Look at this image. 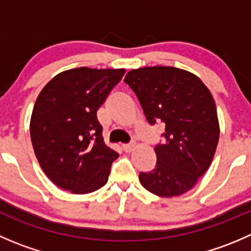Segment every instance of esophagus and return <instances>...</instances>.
I'll use <instances>...</instances> for the list:
<instances>
[{
	"label": "esophagus",
	"mask_w": 251,
	"mask_h": 251,
	"mask_svg": "<svg viewBox=\"0 0 251 251\" xmlns=\"http://www.w3.org/2000/svg\"><path fill=\"white\" fill-rule=\"evenodd\" d=\"M123 149H124V151H125V153H130V151H132L133 149H135V143H132V144H124Z\"/></svg>",
	"instance_id": "34e87169"
}]
</instances>
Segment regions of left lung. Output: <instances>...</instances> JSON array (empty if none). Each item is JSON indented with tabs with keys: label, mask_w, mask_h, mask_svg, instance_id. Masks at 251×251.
<instances>
[{
	"label": "left lung",
	"mask_w": 251,
	"mask_h": 251,
	"mask_svg": "<svg viewBox=\"0 0 251 251\" xmlns=\"http://www.w3.org/2000/svg\"><path fill=\"white\" fill-rule=\"evenodd\" d=\"M151 125L165 124L156 166L141 173L142 186L163 198L191 191L211 165L220 137L216 104L197 75L174 67H143L126 74Z\"/></svg>",
	"instance_id": "obj_1"
}]
</instances>
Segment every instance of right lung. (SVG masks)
Instances as JSON below:
<instances>
[{
    "label": "right lung",
    "instance_id": "add662e5",
    "mask_svg": "<svg viewBox=\"0 0 251 251\" xmlns=\"http://www.w3.org/2000/svg\"><path fill=\"white\" fill-rule=\"evenodd\" d=\"M125 72L65 70L37 96L30 119L31 143L41 169L59 188L87 194L107 183L119 154L104 143L97 110Z\"/></svg>",
    "mask_w": 251,
    "mask_h": 251
}]
</instances>
